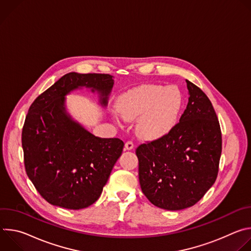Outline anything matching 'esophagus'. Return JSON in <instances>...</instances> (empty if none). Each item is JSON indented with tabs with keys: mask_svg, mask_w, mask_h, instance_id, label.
Returning <instances> with one entry per match:
<instances>
[{
	"mask_svg": "<svg viewBox=\"0 0 251 251\" xmlns=\"http://www.w3.org/2000/svg\"><path fill=\"white\" fill-rule=\"evenodd\" d=\"M133 148H134V144H133L132 141H127L125 143V149L126 150H132Z\"/></svg>",
	"mask_w": 251,
	"mask_h": 251,
	"instance_id": "1",
	"label": "esophagus"
}]
</instances>
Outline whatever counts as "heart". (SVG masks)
I'll use <instances>...</instances> for the list:
<instances>
[{
	"label": "heart",
	"instance_id": "b5f03b06",
	"mask_svg": "<svg viewBox=\"0 0 251 251\" xmlns=\"http://www.w3.org/2000/svg\"><path fill=\"white\" fill-rule=\"evenodd\" d=\"M183 94L175 85L144 84L125 92L118 101L123 118H137L138 134L145 139H159L176 125L183 108Z\"/></svg>",
	"mask_w": 251,
	"mask_h": 251
}]
</instances>
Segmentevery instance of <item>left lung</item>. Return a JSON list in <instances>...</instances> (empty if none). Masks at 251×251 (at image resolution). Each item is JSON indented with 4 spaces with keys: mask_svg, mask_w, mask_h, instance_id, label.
<instances>
[{
    "mask_svg": "<svg viewBox=\"0 0 251 251\" xmlns=\"http://www.w3.org/2000/svg\"><path fill=\"white\" fill-rule=\"evenodd\" d=\"M187 108L166 136L136 149L139 182L147 199L167 210L196 204L217 180L222 155L218 116L204 92L186 80Z\"/></svg>",
    "mask_w": 251,
    "mask_h": 251,
    "instance_id": "1",
    "label": "left lung"
}]
</instances>
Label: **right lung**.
Returning <instances> with one entry per match:
<instances>
[{"mask_svg": "<svg viewBox=\"0 0 251 251\" xmlns=\"http://www.w3.org/2000/svg\"><path fill=\"white\" fill-rule=\"evenodd\" d=\"M110 75L69 73L30 105L22 133L25 168L50 204L81 209L94 203L122 154L118 138H99L66 111L65 96L86 87L106 107L113 88Z\"/></svg>", "mask_w": 251, "mask_h": 251, "instance_id": "right-lung-1", "label": "right lung"}]
</instances>
